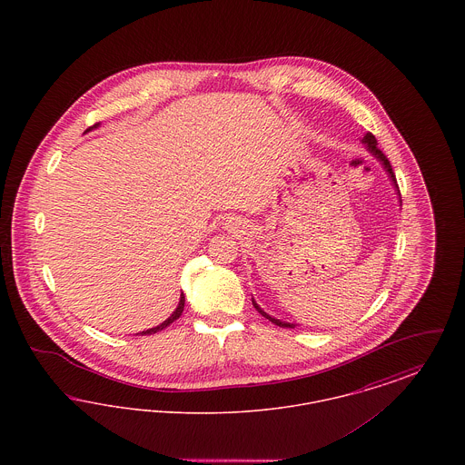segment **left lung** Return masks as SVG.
<instances>
[{
	"instance_id": "1",
	"label": "left lung",
	"mask_w": 465,
	"mask_h": 465,
	"mask_svg": "<svg viewBox=\"0 0 465 465\" xmlns=\"http://www.w3.org/2000/svg\"><path fill=\"white\" fill-rule=\"evenodd\" d=\"M361 141H362V144L366 146V150H368L371 155L375 156L376 160L381 163L383 171L387 173V176L391 179V183H392V186H394V190H396V193H398L399 205H402V202H401V193H399L398 181H396V176H394V173H392V165H391V162L387 160V156L383 155V153L378 150V146H376L378 143H376L375 135L371 133H366ZM252 305H254V309L258 310L263 317H266L268 321H272L273 324L281 326V328H294V326H296V324H292V322H286V321L275 319V317H272L270 313H266L265 310L262 309V307L256 303V300H254V298H252Z\"/></svg>"
}]
</instances>
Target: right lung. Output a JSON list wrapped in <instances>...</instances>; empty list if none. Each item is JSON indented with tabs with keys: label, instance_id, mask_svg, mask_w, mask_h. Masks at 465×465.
<instances>
[{
	"label": "right lung",
	"instance_id": "add662e5",
	"mask_svg": "<svg viewBox=\"0 0 465 465\" xmlns=\"http://www.w3.org/2000/svg\"><path fill=\"white\" fill-rule=\"evenodd\" d=\"M101 124H95L94 127H90V129H87L85 133H90L92 129H97ZM183 310H184V294L181 292V296H179V303H177L176 310L171 313V317H167L162 324H158V326H155V328H152V330H146V331H141L137 332V334H155V332L162 331V330H165L167 326H171L174 321H177L179 319V315L183 313Z\"/></svg>",
	"mask_w": 465,
	"mask_h": 465
}]
</instances>
